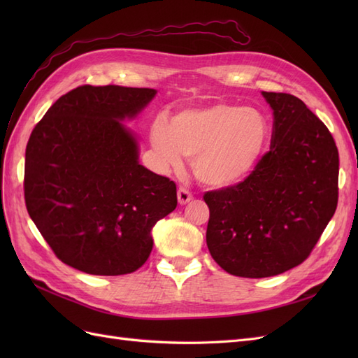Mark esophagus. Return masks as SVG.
<instances>
[{
    "instance_id": "34e87169",
    "label": "esophagus",
    "mask_w": 358,
    "mask_h": 358,
    "mask_svg": "<svg viewBox=\"0 0 358 358\" xmlns=\"http://www.w3.org/2000/svg\"><path fill=\"white\" fill-rule=\"evenodd\" d=\"M189 200H192V194L185 187H180L178 189V201H179V204H187Z\"/></svg>"
}]
</instances>
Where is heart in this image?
Here are the masks:
<instances>
[{
    "label": "heart",
    "mask_w": 358,
    "mask_h": 358,
    "mask_svg": "<svg viewBox=\"0 0 358 358\" xmlns=\"http://www.w3.org/2000/svg\"><path fill=\"white\" fill-rule=\"evenodd\" d=\"M270 133L263 112L218 103L182 110L171 124L158 116L149 137L162 167L178 169L182 155L192 158V171L203 185L222 189L252 175L266 154Z\"/></svg>",
    "instance_id": "obj_1"
}]
</instances>
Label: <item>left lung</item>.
<instances>
[{"label":"left lung","instance_id":"obj_1","mask_svg":"<svg viewBox=\"0 0 358 358\" xmlns=\"http://www.w3.org/2000/svg\"><path fill=\"white\" fill-rule=\"evenodd\" d=\"M263 96L273 110L270 150L239 185L203 196L209 252L241 278H268L301 264L338 206L339 154L329 128L294 95Z\"/></svg>","mask_w":358,"mask_h":358}]
</instances>
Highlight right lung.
Listing matches in <instances>:
<instances>
[{"label":"right lung","instance_id":"obj_1","mask_svg":"<svg viewBox=\"0 0 358 358\" xmlns=\"http://www.w3.org/2000/svg\"><path fill=\"white\" fill-rule=\"evenodd\" d=\"M155 94L79 86L59 96L29 136L27 210L55 255L80 272H136L152 251V227L176 209V183L138 164L137 140L121 122Z\"/></svg>","mask_w":358,"mask_h":358}]
</instances>
